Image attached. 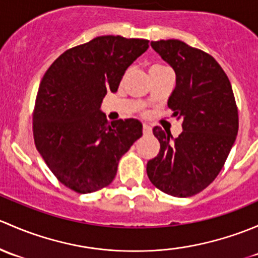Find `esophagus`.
<instances>
[{"instance_id":"esophagus-1","label":"esophagus","mask_w":258,"mask_h":258,"mask_svg":"<svg viewBox=\"0 0 258 258\" xmlns=\"http://www.w3.org/2000/svg\"><path fill=\"white\" fill-rule=\"evenodd\" d=\"M150 133H151V126H149L148 124H144V125H143V134L149 135Z\"/></svg>"}]
</instances>
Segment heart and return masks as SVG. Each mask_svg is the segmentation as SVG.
Wrapping results in <instances>:
<instances>
[{"label":"heart","instance_id":"b5f03b06","mask_svg":"<svg viewBox=\"0 0 258 258\" xmlns=\"http://www.w3.org/2000/svg\"><path fill=\"white\" fill-rule=\"evenodd\" d=\"M165 68H168V67H165V66H161V64H154V66H151L150 72L161 71V70H165Z\"/></svg>","mask_w":258,"mask_h":258}]
</instances>
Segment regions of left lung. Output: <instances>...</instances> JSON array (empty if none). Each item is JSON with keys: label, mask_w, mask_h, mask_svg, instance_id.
Listing matches in <instances>:
<instances>
[{"label": "left lung", "mask_w": 258, "mask_h": 258, "mask_svg": "<svg viewBox=\"0 0 258 258\" xmlns=\"http://www.w3.org/2000/svg\"><path fill=\"white\" fill-rule=\"evenodd\" d=\"M176 74L168 107L182 119V133L172 139L153 129L160 151L148 161L151 184L175 198L201 192L224 168L238 132V110L228 77L212 55L179 39L151 42Z\"/></svg>", "instance_id": "8db88e82"}]
</instances>
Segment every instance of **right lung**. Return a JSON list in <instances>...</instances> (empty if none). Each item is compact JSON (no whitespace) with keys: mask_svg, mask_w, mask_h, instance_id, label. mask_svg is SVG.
I'll return each mask as SVG.
<instances>
[{"mask_svg":"<svg viewBox=\"0 0 258 258\" xmlns=\"http://www.w3.org/2000/svg\"><path fill=\"white\" fill-rule=\"evenodd\" d=\"M148 39L100 36L66 50L44 73L33 109L37 150L58 181L78 194L114 180L121 156L143 135L137 119L108 123L100 111Z\"/></svg>","mask_w":258,"mask_h":258,"instance_id":"add662e5","label":"right lung"}]
</instances>
